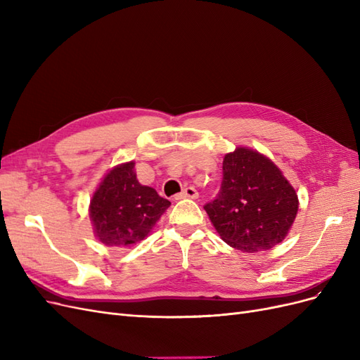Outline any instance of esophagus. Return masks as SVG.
<instances>
[{
    "label": "esophagus",
    "instance_id": "esophagus-1",
    "mask_svg": "<svg viewBox=\"0 0 360 360\" xmlns=\"http://www.w3.org/2000/svg\"><path fill=\"white\" fill-rule=\"evenodd\" d=\"M177 198H191V200H197V198H198V192H197V189H195V188L189 186V188H186V189H183V191L177 195Z\"/></svg>",
    "mask_w": 360,
    "mask_h": 360
}]
</instances>
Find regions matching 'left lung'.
Here are the masks:
<instances>
[{
  "instance_id": "1",
  "label": "left lung",
  "mask_w": 360,
  "mask_h": 360,
  "mask_svg": "<svg viewBox=\"0 0 360 360\" xmlns=\"http://www.w3.org/2000/svg\"><path fill=\"white\" fill-rule=\"evenodd\" d=\"M216 200L204 205L225 243L242 252H259L288 236L299 210L296 189L271 159L249 147H236L222 163Z\"/></svg>"
}]
</instances>
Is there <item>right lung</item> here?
I'll return each mask as SVG.
<instances>
[{
    "label": "right lung",
    "instance_id": "obj_1",
    "mask_svg": "<svg viewBox=\"0 0 360 360\" xmlns=\"http://www.w3.org/2000/svg\"><path fill=\"white\" fill-rule=\"evenodd\" d=\"M171 205L136 179L135 162L108 171L90 200L89 214L94 237L105 246L130 248L150 234Z\"/></svg>",
    "mask_w": 360,
    "mask_h": 360
}]
</instances>
